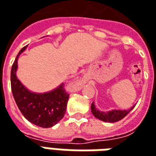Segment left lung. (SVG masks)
I'll use <instances>...</instances> for the list:
<instances>
[{
    "instance_id": "1",
    "label": "left lung",
    "mask_w": 156,
    "mask_h": 156,
    "mask_svg": "<svg viewBox=\"0 0 156 156\" xmlns=\"http://www.w3.org/2000/svg\"><path fill=\"white\" fill-rule=\"evenodd\" d=\"M135 105H133L131 108L127 109V110H112L109 112H102L100 111L95 107L94 103H92L91 105V112L93 113V115L99 120H101L105 122H116L124 118L127 116L129 112H131L133 109L134 108Z\"/></svg>"
}]
</instances>
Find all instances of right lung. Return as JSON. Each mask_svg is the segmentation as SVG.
<instances>
[{"label":"right lung","mask_w":156,"mask_h":156,"mask_svg":"<svg viewBox=\"0 0 156 156\" xmlns=\"http://www.w3.org/2000/svg\"><path fill=\"white\" fill-rule=\"evenodd\" d=\"M22 49L14 61L11 71L12 92L17 107L26 119L41 127H51L62 119L66 112L69 94L64 89V83L46 93H34L27 89L17 77V60Z\"/></svg>","instance_id":"1"}]
</instances>
